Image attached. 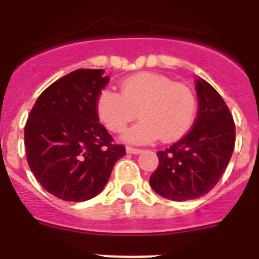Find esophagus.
<instances>
[{
	"mask_svg": "<svg viewBox=\"0 0 259 259\" xmlns=\"http://www.w3.org/2000/svg\"><path fill=\"white\" fill-rule=\"evenodd\" d=\"M125 152L130 153V154H140V153H143V150L136 149V148H131V146H127V148H125Z\"/></svg>",
	"mask_w": 259,
	"mask_h": 259,
	"instance_id": "esophagus-1",
	"label": "esophagus"
}]
</instances>
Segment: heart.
<instances>
[{"label":"heart","mask_w":259,"mask_h":259,"mask_svg":"<svg viewBox=\"0 0 259 259\" xmlns=\"http://www.w3.org/2000/svg\"><path fill=\"white\" fill-rule=\"evenodd\" d=\"M196 97L192 89L175 83L168 76L140 72L120 84V95L113 89H102L96 101V111L105 127L114 134L122 132L139 115L123 140L144 145L158 140H179L192 127L196 115Z\"/></svg>","instance_id":"heart-1"}]
</instances>
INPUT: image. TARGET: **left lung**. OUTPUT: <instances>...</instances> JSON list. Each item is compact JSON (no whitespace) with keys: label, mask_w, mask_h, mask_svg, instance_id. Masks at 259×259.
Here are the masks:
<instances>
[{"label":"left lung","mask_w":259,"mask_h":259,"mask_svg":"<svg viewBox=\"0 0 259 259\" xmlns=\"http://www.w3.org/2000/svg\"><path fill=\"white\" fill-rule=\"evenodd\" d=\"M197 119L182 140L158 152L157 170L150 176L155 193L187 201L209 193L221 179L235 148V123L227 105L206 80L196 79Z\"/></svg>","instance_id":"obj_1"}]
</instances>
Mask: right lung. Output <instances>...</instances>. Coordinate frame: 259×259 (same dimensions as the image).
<instances>
[{"label":"right lung","mask_w":259,"mask_h":259,"mask_svg":"<svg viewBox=\"0 0 259 259\" xmlns=\"http://www.w3.org/2000/svg\"><path fill=\"white\" fill-rule=\"evenodd\" d=\"M104 70L80 68L48 87L24 128L27 161L37 182L63 201L96 197L125 154L98 122L96 101L106 87Z\"/></svg>","instance_id":"right-lung-1"}]
</instances>
